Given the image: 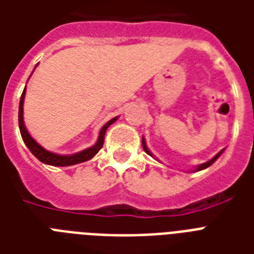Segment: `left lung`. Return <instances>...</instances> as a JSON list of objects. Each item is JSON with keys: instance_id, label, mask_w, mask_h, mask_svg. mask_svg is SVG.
I'll return each mask as SVG.
<instances>
[{"instance_id": "obj_1", "label": "left lung", "mask_w": 254, "mask_h": 254, "mask_svg": "<svg viewBox=\"0 0 254 254\" xmlns=\"http://www.w3.org/2000/svg\"><path fill=\"white\" fill-rule=\"evenodd\" d=\"M142 147H143V150H145V153H147V154L150 155V157H153V158H154V155L151 154V151L149 150V149H147V146H146V141H145V138H143V137H142ZM223 151H224V149H223V150L219 151V153H217V154L215 155V157H213V158L209 159L208 162H204V163H201V165H197L196 169L193 170V171H200V170H204V169H207V167L211 166V165H212V163L215 162V161H216V159L219 158V157H220L221 153H223ZM157 161H158V159H157Z\"/></svg>"}]
</instances>
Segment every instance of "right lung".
<instances>
[{"mask_svg": "<svg viewBox=\"0 0 254 254\" xmlns=\"http://www.w3.org/2000/svg\"><path fill=\"white\" fill-rule=\"evenodd\" d=\"M25 95H26V87L22 92L21 101H19V111H18V124H19V130H21V135L23 142L26 143V146L29 147V150L34 154V157H37L42 163H46V165H51V166H72V165H77V163L85 162V161H89L91 158H93L99 150L103 147L104 143V137H105V131L112 124L115 123L116 120L119 117H115V119L109 120L100 130L99 138H97V142L93 145V146L88 147L85 150L79 151V153H75V154L69 155H61L57 154V153H53V151L46 150L45 147H42L39 143L35 141V139L29 134V131L25 127V121H23V101H25Z\"/></svg>", "mask_w": 254, "mask_h": 254, "instance_id": "right-lung-1", "label": "right lung"}]
</instances>
